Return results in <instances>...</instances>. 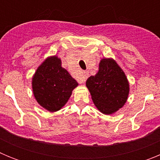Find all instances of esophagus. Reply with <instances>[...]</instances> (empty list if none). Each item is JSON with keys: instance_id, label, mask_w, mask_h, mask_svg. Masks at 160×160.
<instances>
[{"instance_id": "1", "label": "esophagus", "mask_w": 160, "mask_h": 160, "mask_svg": "<svg viewBox=\"0 0 160 160\" xmlns=\"http://www.w3.org/2000/svg\"><path fill=\"white\" fill-rule=\"evenodd\" d=\"M88 75H89L88 72L83 71L81 77H80V78H79V82H80V83H84L85 82L87 81V78H88Z\"/></svg>"}]
</instances>
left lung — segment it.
Returning <instances> with one entry per match:
<instances>
[{"label":"left lung","instance_id":"1","mask_svg":"<svg viewBox=\"0 0 160 160\" xmlns=\"http://www.w3.org/2000/svg\"><path fill=\"white\" fill-rule=\"evenodd\" d=\"M94 105L102 114H111L128 100L129 82L125 73L112 58H102L98 71L86 82Z\"/></svg>","mask_w":160,"mask_h":160}]
</instances>
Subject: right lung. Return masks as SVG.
<instances>
[{
  "mask_svg": "<svg viewBox=\"0 0 160 160\" xmlns=\"http://www.w3.org/2000/svg\"><path fill=\"white\" fill-rule=\"evenodd\" d=\"M78 85L75 79L62 67V61L57 56L44 61L32 79V92L37 102L50 112L64 107Z\"/></svg>",
  "mask_w": 160,
  "mask_h": 160,
  "instance_id": "obj_1",
  "label": "right lung"
}]
</instances>
